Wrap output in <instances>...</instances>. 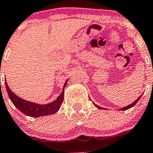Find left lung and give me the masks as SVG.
I'll return each mask as SVG.
<instances>
[{"label": "left lung", "instance_id": "8db88e82", "mask_svg": "<svg viewBox=\"0 0 153 153\" xmlns=\"http://www.w3.org/2000/svg\"><path fill=\"white\" fill-rule=\"evenodd\" d=\"M141 96H142V95H141V96H140V97H138V98L137 99V100H135V102H133V103L130 104V105H127V106H126V107H124L123 108H121V109H119V110H120V111H126V110H128V109H130V108H132V107H133V106H134V105H135V104H136L137 102H138V100H140V98H141ZM94 105H95L96 107H97V108H99V109H100V110H104V108H102V107H100V106H98V105H96V104H94Z\"/></svg>", "mask_w": 153, "mask_h": 153}]
</instances>
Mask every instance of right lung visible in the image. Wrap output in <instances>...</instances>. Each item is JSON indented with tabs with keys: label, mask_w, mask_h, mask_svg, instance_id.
Listing matches in <instances>:
<instances>
[{
	"label": "right lung",
	"mask_w": 153,
	"mask_h": 153,
	"mask_svg": "<svg viewBox=\"0 0 153 153\" xmlns=\"http://www.w3.org/2000/svg\"><path fill=\"white\" fill-rule=\"evenodd\" d=\"M67 81L68 79L65 81L62 93L57 97V99L53 101V102L46 104V105H39V104H36L34 103V102L22 100V99L19 98L18 96L15 95L14 93L12 92L10 88L8 86L7 83H6V81L5 85L9 99L19 111H21L22 113H24L26 116H31V117H40V116L51 115L53 113H56V111H58L61 105H62V102H63L64 88L67 85Z\"/></svg>",
	"instance_id": "1"
}]
</instances>
